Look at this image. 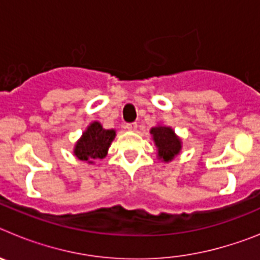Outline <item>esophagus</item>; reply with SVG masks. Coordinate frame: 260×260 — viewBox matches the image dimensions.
I'll use <instances>...</instances> for the list:
<instances>
[{
	"mask_svg": "<svg viewBox=\"0 0 260 260\" xmlns=\"http://www.w3.org/2000/svg\"><path fill=\"white\" fill-rule=\"evenodd\" d=\"M137 127H138V123L137 122H128V123H126V128H127V130H132V132H135V130H137Z\"/></svg>",
	"mask_w": 260,
	"mask_h": 260,
	"instance_id": "1",
	"label": "esophagus"
}]
</instances>
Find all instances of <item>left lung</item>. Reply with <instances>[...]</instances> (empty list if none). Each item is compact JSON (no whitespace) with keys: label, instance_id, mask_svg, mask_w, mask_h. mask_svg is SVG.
Returning <instances> with one entry per match:
<instances>
[{"label":"left lung","instance_id":"1","mask_svg":"<svg viewBox=\"0 0 260 260\" xmlns=\"http://www.w3.org/2000/svg\"><path fill=\"white\" fill-rule=\"evenodd\" d=\"M151 134L153 135V141L157 147L158 157L162 158L164 161H171L172 158L180 152V138L176 137L171 127L157 126V127L151 128Z\"/></svg>","mask_w":260,"mask_h":260}]
</instances>
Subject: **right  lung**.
<instances>
[{
	"label": "right lung",
	"instance_id": "add662e5",
	"mask_svg": "<svg viewBox=\"0 0 260 260\" xmlns=\"http://www.w3.org/2000/svg\"><path fill=\"white\" fill-rule=\"evenodd\" d=\"M114 137V130H104L99 122L91 123L75 146L74 155L82 161L88 162H93L92 160L96 158L105 157Z\"/></svg>",
	"mask_w": 260,
	"mask_h": 260
}]
</instances>
